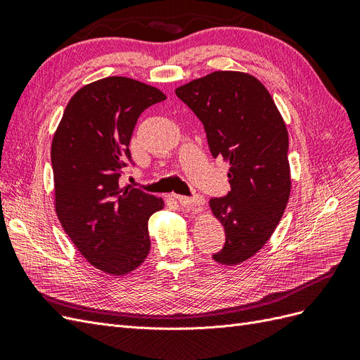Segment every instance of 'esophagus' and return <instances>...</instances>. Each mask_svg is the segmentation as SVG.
<instances>
[{"label": "esophagus", "instance_id": "34e87169", "mask_svg": "<svg viewBox=\"0 0 360 360\" xmlns=\"http://www.w3.org/2000/svg\"><path fill=\"white\" fill-rule=\"evenodd\" d=\"M177 201L188 210H200L202 204H204V198L200 197V195H195V197H177Z\"/></svg>", "mask_w": 360, "mask_h": 360}]
</instances>
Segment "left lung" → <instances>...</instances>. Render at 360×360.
Returning <instances> with one entry per match:
<instances>
[{
	"instance_id": "8db88e82",
	"label": "left lung",
	"mask_w": 360,
	"mask_h": 360,
	"mask_svg": "<svg viewBox=\"0 0 360 360\" xmlns=\"http://www.w3.org/2000/svg\"><path fill=\"white\" fill-rule=\"evenodd\" d=\"M176 94L200 118L212 156L230 162L231 191L210 200L225 230L213 259L240 264L267 243L290 198L285 123L266 86L248 73L213 72Z\"/></svg>"
}]
</instances>
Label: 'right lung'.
I'll return each instance as SVG.
<instances>
[{"label": "right lung", "mask_w": 360, "mask_h": 360, "mask_svg": "<svg viewBox=\"0 0 360 360\" xmlns=\"http://www.w3.org/2000/svg\"><path fill=\"white\" fill-rule=\"evenodd\" d=\"M155 86L110 76L82 86L52 139L56 212L73 245L94 267L122 276L144 263L148 217L162 198L118 180L132 163L129 143L139 115L165 101Z\"/></svg>", "instance_id": "1"}]
</instances>
